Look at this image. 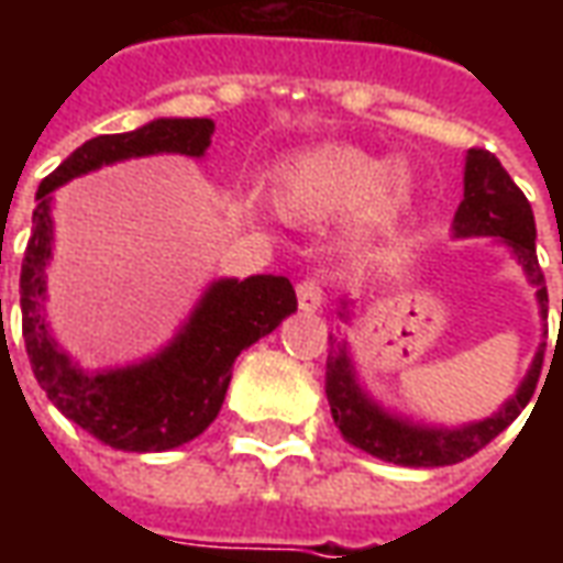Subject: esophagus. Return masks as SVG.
I'll return each mask as SVG.
<instances>
[{
	"label": "esophagus",
	"instance_id": "34e87169",
	"mask_svg": "<svg viewBox=\"0 0 563 563\" xmlns=\"http://www.w3.org/2000/svg\"><path fill=\"white\" fill-rule=\"evenodd\" d=\"M295 295H298V307L305 313H317L322 307V286L317 280H301L295 286Z\"/></svg>",
	"mask_w": 563,
	"mask_h": 563
}]
</instances>
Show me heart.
<instances>
[{"mask_svg": "<svg viewBox=\"0 0 563 563\" xmlns=\"http://www.w3.org/2000/svg\"><path fill=\"white\" fill-rule=\"evenodd\" d=\"M262 196L280 220L292 225H322L350 217L346 234L367 244L398 222L410 201V174L355 147L298 150L274 162L262 177Z\"/></svg>", "mask_w": 563, "mask_h": 563, "instance_id": "obj_1", "label": "heart"}]
</instances>
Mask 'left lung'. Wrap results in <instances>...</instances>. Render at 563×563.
Listing matches in <instances>:
<instances>
[{
	"instance_id": "left-lung-1",
	"label": "left lung",
	"mask_w": 563,
	"mask_h": 563,
	"mask_svg": "<svg viewBox=\"0 0 563 563\" xmlns=\"http://www.w3.org/2000/svg\"><path fill=\"white\" fill-rule=\"evenodd\" d=\"M452 238H495L507 246L525 271V280L533 286L540 317L545 319L549 295H545L543 271L537 262L533 210L525 192L512 184V177L504 172V165L488 150H467L464 198H461L455 220H452ZM350 305H353L350 298H341V319L346 322H350ZM543 350L545 343H540L516 395H509L495 413L485 416L479 422L428 424L383 407L374 395H367L358 379V371H355L350 346L338 338H331V353L325 362V395H329L334 424L341 428L343 440L350 446L362 449L379 461L401 464V467H446V464L471 459L473 452L488 446L500 431H507L509 424L519 419L537 389L540 367H543Z\"/></svg>"
}]
</instances>
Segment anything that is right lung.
<instances>
[{"instance_id": "1", "label": "right lung", "mask_w": 563, "mask_h": 563, "mask_svg": "<svg viewBox=\"0 0 563 563\" xmlns=\"http://www.w3.org/2000/svg\"><path fill=\"white\" fill-rule=\"evenodd\" d=\"M210 135L213 120L208 117H159L135 132L99 135L80 144L35 192L32 238L20 268V313L32 374L59 413L111 449L165 452L196 440L220 413L234 358L298 310L286 277H220L201 292L172 341L141 362L84 371L56 343L44 317L47 265L54 256V189L102 165L139 156L180 153L201 159Z\"/></svg>"}]
</instances>
